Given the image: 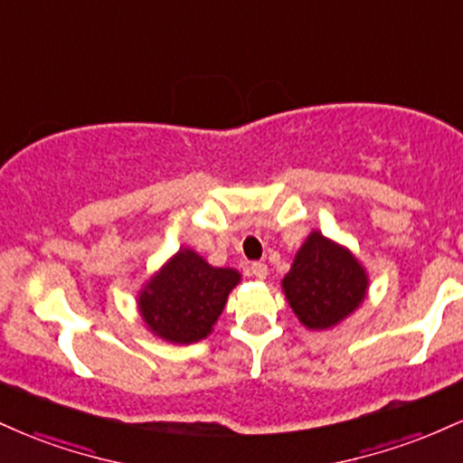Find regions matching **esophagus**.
<instances>
[{
	"mask_svg": "<svg viewBox=\"0 0 463 463\" xmlns=\"http://www.w3.org/2000/svg\"><path fill=\"white\" fill-rule=\"evenodd\" d=\"M250 272H252L254 279L265 280V279H268V265H265V263H252V265H250Z\"/></svg>",
	"mask_w": 463,
	"mask_h": 463,
	"instance_id": "1",
	"label": "esophagus"
}]
</instances>
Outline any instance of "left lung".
Here are the masks:
<instances>
[{
    "instance_id": "obj_1",
    "label": "left lung",
    "mask_w": 463,
    "mask_h": 463,
    "mask_svg": "<svg viewBox=\"0 0 463 463\" xmlns=\"http://www.w3.org/2000/svg\"><path fill=\"white\" fill-rule=\"evenodd\" d=\"M280 287L302 326L326 331L359 309L368 296L370 279L346 246L311 231Z\"/></svg>"
}]
</instances>
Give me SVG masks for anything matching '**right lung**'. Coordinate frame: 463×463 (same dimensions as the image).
Instances as JSON below:
<instances>
[{
  "mask_svg": "<svg viewBox=\"0 0 463 463\" xmlns=\"http://www.w3.org/2000/svg\"><path fill=\"white\" fill-rule=\"evenodd\" d=\"M239 280L235 268H215L195 250L180 248L141 287L137 309L152 335L187 346L213 333Z\"/></svg>",
  "mask_w": 463,
  "mask_h": 463,
  "instance_id": "1",
  "label": "right lung"
}]
</instances>
